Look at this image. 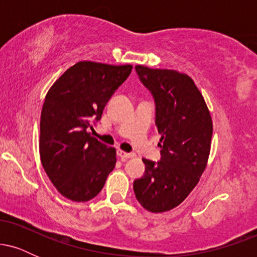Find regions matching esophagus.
I'll return each mask as SVG.
<instances>
[{
	"label": "esophagus",
	"mask_w": 257,
	"mask_h": 257,
	"mask_svg": "<svg viewBox=\"0 0 257 257\" xmlns=\"http://www.w3.org/2000/svg\"><path fill=\"white\" fill-rule=\"evenodd\" d=\"M117 156H118V157H119L120 159H122V161H125V159L134 157V155H133V153H128V152H124V151H120V150H118V151H117Z\"/></svg>",
	"instance_id": "esophagus-1"
}]
</instances>
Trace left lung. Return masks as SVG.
I'll return each instance as SVG.
<instances>
[{
	"label": "left lung",
	"instance_id": "8db88e82",
	"mask_svg": "<svg viewBox=\"0 0 257 257\" xmlns=\"http://www.w3.org/2000/svg\"><path fill=\"white\" fill-rule=\"evenodd\" d=\"M135 71L155 100L161 159L143 158L145 173L134 180L133 188L146 210L163 213L184 202L198 184L210 153L213 122L187 75L143 65H137Z\"/></svg>",
	"mask_w": 257,
	"mask_h": 257
}]
</instances>
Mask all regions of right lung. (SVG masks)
<instances>
[{
    "label": "right lung",
    "instance_id": "1",
    "mask_svg": "<svg viewBox=\"0 0 257 257\" xmlns=\"http://www.w3.org/2000/svg\"><path fill=\"white\" fill-rule=\"evenodd\" d=\"M132 69V65L79 61L47 93L40 123L41 162L52 184L67 199H93L116 166V150L90 137L88 128L99 122Z\"/></svg>",
    "mask_w": 257,
    "mask_h": 257
}]
</instances>
